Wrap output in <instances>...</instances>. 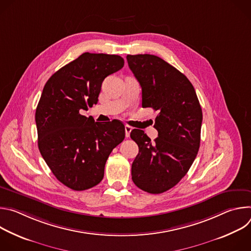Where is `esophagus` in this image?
Returning a JSON list of instances; mask_svg holds the SVG:
<instances>
[{
  "instance_id": "1",
  "label": "esophagus",
  "mask_w": 251,
  "mask_h": 251,
  "mask_svg": "<svg viewBox=\"0 0 251 251\" xmlns=\"http://www.w3.org/2000/svg\"><path fill=\"white\" fill-rule=\"evenodd\" d=\"M131 131H132V127L129 126V125H126V126H125V135H126L127 138L130 136Z\"/></svg>"
}]
</instances>
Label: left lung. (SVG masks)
I'll return each mask as SVG.
<instances>
[{"label": "left lung", "mask_w": 251, "mask_h": 251, "mask_svg": "<svg viewBox=\"0 0 251 251\" xmlns=\"http://www.w3.org/2000/svg\"><path fill=\"white\" fill-rule=\"evenodd\" d=\"M127 61L142 87V107L158 111L154 142L143 130L131 131L130 137L139 147L132 180L143 191L161 194L182 180L197 157L201 108L187 76L161 57L128 54Z\"/></svg>", "instance_id": "1"}]
</instances>
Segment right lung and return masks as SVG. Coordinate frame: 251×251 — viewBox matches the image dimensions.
Instances as JSON below:
<instances>
[{
  "label": "right lung",
  "instance_id": "obj_1",
  "mask_svg": "<svg viewBox=\"0 0 251 251\" xmlns=\"http://www.w3.org/2000/svg\"><path fill=\"white\" fill-rule=\"evenodd\" d=\"M123 66L120 55L84 52L44 87L35 110L39 149L55 177L71 190L98 185L107 159L125 138L121 121L99 123L80 114L97 103L105 77Z\"/></svg>",
  "mask_w": 251,
  "mask_h": 251
}]
</instances>
